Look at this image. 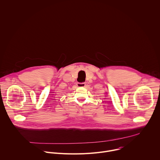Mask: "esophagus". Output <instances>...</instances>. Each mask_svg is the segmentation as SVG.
<instances>
[{
  "label": "esophagus",
  "instance_id": "obj_1",
  "mask_svg": "<svg viewBox=\"0 0 160 160\" xmlns=\"http://www.w3.org/2000/svg\"><path fill=\"white\" fill-rule=\"evenodd\" d=\"M77 85L78 87H84L85 86V83H84V82H78L77 83Z\"/></svg>",
  "mask_w": 160,
  "mask_h": 160
}]
</instances>
